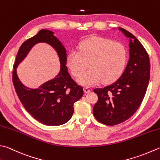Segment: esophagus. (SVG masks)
<instances>
[{"label": "esophagus", "instance_id": "1", "mask_svg": "<svg viewBox=\"0 0 160 160\" xmlns=\"http://www.w3.org/2000/svg\"><path fill=\"white\" fill-rule=\"evenodd\" d=\"M84 93H89L91 92V89H89L88 87H85V88L84 89Z\"/></svg>", "mask_w": 160, "mask_h": 160}]
</instances>
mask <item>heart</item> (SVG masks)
Masks as SVG:
<instances>
[{
	"mask_svg": "<svg viewBox=\"0 0 160 160\" xmlns=\"http://www.w3.org/2000/svg\"><path fill=\"white\" fill-rule=\"evenodd\" d=\"M67 57V64L72 74L78 77L86 69L90 68L78 78V82L91 87L102 82H110L121 74L126 60V49L121 43L93 37L83 41Z\"/></svg>",
	"mask_w": 160,
	"mask_h": 160,
	"instance_id": "1",
	"label": "heart"
}]
</instances>
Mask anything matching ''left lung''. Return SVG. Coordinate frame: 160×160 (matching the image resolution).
<instances>
[{
    "mask_svg": "<svg viewBox=\"0 0 160 160\" xmlns=\"http://www.w3.org/2000/svg\"><path fill=\"white\" fill-rule=\"evenodd\" d=\"M129 41V59L120 78L103 88L93 89L98 100L93 114L97 121L114 126L126 121L134 114L146 94L150 79L148 53L132 34L118 28Z\"/></svg>",
    "mask_w": 160,
    "mask_h": 160,
    "instance_id": "8db88e82",
    "label": "left lung"
}]
</instances>
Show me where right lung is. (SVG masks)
Wrapping results in <instances>:
<instances>
[{"instance_id":"1","label":"right lung","mask_w":160,"mask_h":160,"mask_svg":"<svg viewBox=\"0 0 160 160\" xmlns=\"http://www.w3.org/2000/svg\"><path fill=\"white\" fill-rule=\"evenodd\" d=\"M38 42L48 43L56 50L60 58L61 71L55 78L39 88L31 89L20 82L16 68ZM67 56V50L54 32L42 29L22 43L16 58L12 73L16 92L25 109L34 118L46 126H58L69 121L74 112V103L83 96V88L77 84L68 73Z\"/></svg>"}]
</instances>
